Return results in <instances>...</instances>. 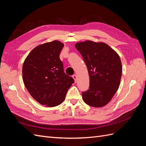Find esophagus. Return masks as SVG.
I'll use <instances>...</instances> for the list:
<instances>
[{
	"label": "esophagus",
	"instance_id": "34e87169",
	"mask_svg": "<svg viewBox=\"0 0 146 146\" xmlns=\"http://www.w3.org/2000/svg\"><path fill=\"white\" fill-rule=\"evenodd\" d=\"M72 77H73V78L74 79V80H75V82H77V76H76V75H73L72 76Z\"/></svg>",
	"mask_w": 146,
	"mask_h": 146
}]
</instances>
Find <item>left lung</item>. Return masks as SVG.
Masks as SVG:
<instances>
[{
  "label": "left lung",
  "mask_w": 146,
  "mask_h": 146,
  "mask_svg": "<svg viewBox=\"0 0 146 146\" xmlns=\"http://www.w3.org/2000/svg\"><path fill=\"white\" fill-rule=\"evenodd\" d=\"M90 76L88 90L82 92L83 101L90 106L102 107L111 100L118 90L122 68L120 57L107 44L86 41L77 43Z\"/></svg>",
  "instance_id": "obj_1"
}]
</instances>
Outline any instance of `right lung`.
Returning <instances> with one entry per match:
<instances>
[{
  "mask_svg": "<svg viewBox=\"0 0 146 146\" xmlns=\"http://www.w3.org/2000/svg\"><path fill=\"white\" fill-rule=\"evenodd\" d=\"M64 45L54 41L39 45L30 52L23 66L25 88L38 103L55 107L64 101L66 93L74 83L64 72L60 54Z\"/></svg>",
  "mask_w": 146,
  "mask_h": 146,
  "instance_id": "right-lung-1",
  "label": "right lung"
}]
</instances>
